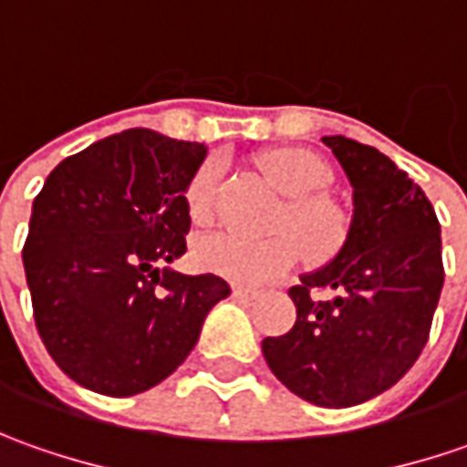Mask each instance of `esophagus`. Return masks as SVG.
I'll list each match as a JSON object with an SVG mask.
<instances>
[{
	"mask_svg": "<svg viewBox=\"0 0 467 467\" xmlns=\"http://www.w3.org/2000/svg\"><path fill=\"white\" fill-rule=\"evenodd\" d=\"M257 296H260V291H252V288H242V285H234V298H236V301H244V304H249V301H254Z\"/></svg>",
	"mask_w": 467,
	"mask_h": 467,
	"instance_id": "esophagus-1",
	"label": "esophagus"
}]
</instances>
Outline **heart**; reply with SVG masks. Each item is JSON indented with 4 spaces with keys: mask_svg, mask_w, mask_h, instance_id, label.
I'll list each match as a JSON object with an SVG mask.
<instances>
[{
    "mask_svg": "<svg viewBox=\"0 0 467 467\" xmlns=\"http://www.w3.org/2000/svg\"><path fill=\"white\" fill-rule=\"evenodd\" d=\"M265 176L288 200L273 223L278 236L249 242L239 236H205L194 244L192 260L210 275L236 285H265L288 275L304 254L309 262L332 260L348 236V223L340 207L322 197L330 187V166L304 148H275L260 158ZM223 176L221 161H207L194 173L187 189V213L197 225L207 223L215 213L218 182Z\"/></svg>",
    "mask_w": 467,
    "mask_h": 467,
    "instance_id": "b5f03b06",
    "label": "heart"
}]
</instances>
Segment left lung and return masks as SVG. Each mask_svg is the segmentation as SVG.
<instances>
[{"mask_svg":"<svg viewBox=\"0 0 467 467\" xmlns=\"http://www.w3.org/2000/svg\"><path fill=\"white\" fill-rule=\"evenodd\" d=\"M353 187V221L337 257L288 291L296 325L265 337L270 371L322 408L377 398L416 364L444 283L440 221L421 187L377 148L322 137ZM314 290L338 296L317 302Z\"/></svg>","mask_w":467,"mask_h":467,"instance_id":"obj_1","label":"left lung"}]
</instances>
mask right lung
<instances>
[{"label":"right lung","instance_id":"add662e5","mask_svg":"<svg viewBox=\"0 0 467 467\" xmlns=\"http://www.w3.org/2000/svg\"><path fill=\"white\" fill-rule=\"evenodd\" d=\"M205 153L127 130L64 158L33 200L23 246L33 317L78 385L130 398L163 382L231 294L218 275L161 270L187 252L184 192Z\"/></svg>","mask_w":467,"mask_h":467}]
</instances>
